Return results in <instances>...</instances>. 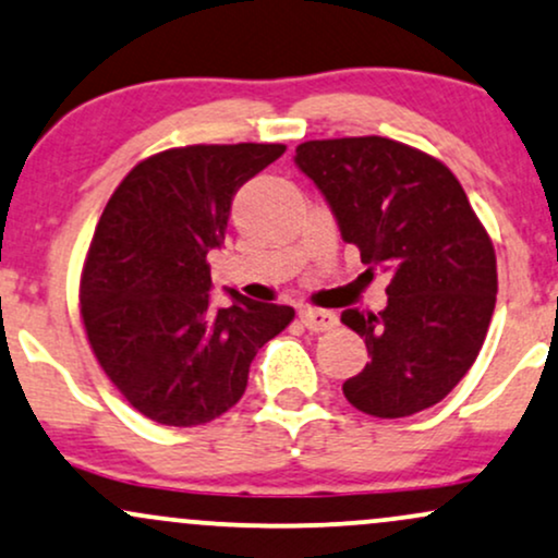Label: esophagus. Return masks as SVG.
Masks as SVG:
<instances>
[{"mask_svg":"<svg viewBox=\"0 0 558 558\" xmlns=\"http://www.w3.org/2000/svg\"><path fill=\"white\" fill-rule=\"evenodd\" d=\"M300 320H303V326L307 331H329L337 326V316H333L331 311H318V307H303L300 311Z\"/></svg>","mask_w":558,"mask_h":558,"instance_id":"34e87169","label":"esophagus"}]
</instances>
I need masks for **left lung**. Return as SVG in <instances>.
Returning <instances> with one entry per match:
<instances>
[{
  "label": "left lung",
  "instance_id": "8db88e82",
  "mask_svg": "<svg viewBox=\"0 0 558 558\" xmlns=\"http://www.w3.org/2000/svg\"><path fill=\"white\" fill-rule=\"evenodd\" d=\"M360 260L391 274L381 313H342L371 363L347 378L352 408L408 417L473 368L496 307V251L451 169L381 135L305 141L294 156Z\"/></svg>",
  "mask_w": 558,
  "mask_h": 558
}]
</instances>
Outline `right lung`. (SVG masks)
<instances>
[{
  "mask_svg": "<svg viewBox=\"0 0 558 558\" xmlns=\"http://www.w3.org/2000/svg\"><path fill=\"white\" fill-rule=\"evenodd\" d=\"M281 143L182 146L130 169L98 219L81 274V318L109 381L159 425L193 428L240 402L255 352L292 324L290 305H208L206 255L225 245L242 182Z\"/></svg>",
  "mask_w": 558,
  "mask_h": 558,
  "instance_id": "right-lung-1",
  "label": "right lung"
}]
</instances>
